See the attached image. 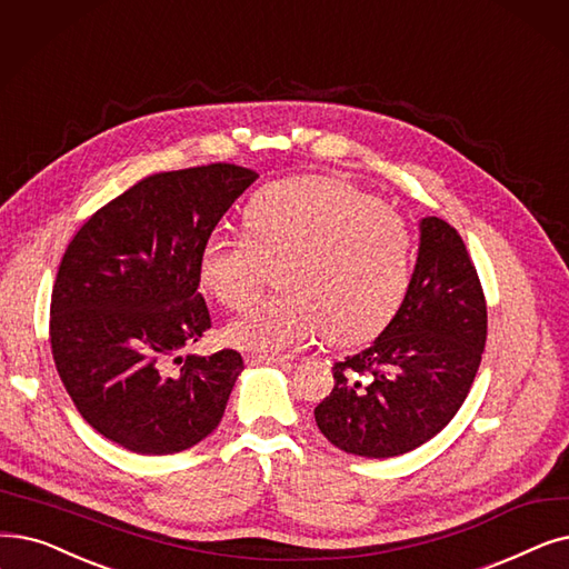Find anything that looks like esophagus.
I'll return each instance as SVG.
<instances>
[{
  "label": "esophagus",
  "instance_id": "obj_1",
  "mask_svg": "<svg viewBox=\"0 0 569 569\" xmlns=\"http://www.w3.org/2000/svg\"><path fill=\"white\" fill-rule=\"evenodd\" d=\"M246 360L251 365H290L286 356H267V353H251Z\"/></svg>",
  "mask_w": 569,
  "mask_h": 569
}]
</instances>
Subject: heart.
Masks as SVG:
<instances>
[{
  "label": "heart",
  "instance_id": "heart-1",
  "mask_svg": "<svg viewBox=\"0 0 569 569\" xmlns=\"http://www.w3.org/2000/svg\"><path fill=\"white\" fill-rule=\"evenodd\" d=\"M200 281L228 309L249 307L269 269L281 292L226 330L246 351L302 349L328 330L335 343L379 332L411 277V232L402 216L343 181L298 179L260 188L243 209V234L211 232Z\"/></svg>",
  "mask_w": 569,
  "mask_h": 569
}]
</instances>
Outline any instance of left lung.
<instances>
[{"label": "left lung", "instance_id": "8db88e82", "mask_svg": "<svg viewBox=\"0 0 569 569\" xmlns=\"http://www.w3.org/2000/svg\"><path fill=\"white\" fill-rule=\"evenodd\" d=\"M488 313L481 281L456 228L421 220L405 300L367 349L335 362V388L313 409L337 449L392 458L449 426L475 383Z\"/></svg>", "mask_w": 569, "mask_h": 569}]
</instances>
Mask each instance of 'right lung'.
Listing matches in <instances>:
<instances>
[{
    "instance_id": "obj_1",
    "label": "right lung",
    "mask_w": 569,
    "mask_h": 569,
    "mask_svg": "<svg viewBox=\"0 0 569 569\" xmlns=\"http://www.w3.org/2000/svg\"><path fill=\"white\" fill-rule=\"evenodd\" d=\"M256 179L228 162L162 171L69 241L51 295L53 360L79 413L118 447L179 453L223 418L241 356L181 351L211 328L202 243Z\"/></svg>"
}]
</instances>
